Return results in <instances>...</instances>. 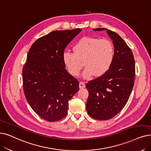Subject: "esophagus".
Wrapping results in <instances>:
<instances>
[{
  "mask_svg": "<svg viewBox=\"0 0 151 151\" xmlns=\"http://www.w3.org/2000/svg\"><path fill=\"white\" fill-rule=\"evenodd\" d=\"M85 83L83 82V81H80V84H79V87L80 89H82V88H85Z\"/></svg>",
  "mask_w": 151,
  "mask_h": 151,
  "instance_id": "obj_1",
  "label": "esophagus"
}]
</instances>
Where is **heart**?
Wrapping results in <instances>:
<instances>
[{
    "mask_svg": "<svg viewBox=\"0 0 151 151\" xmlns=\"http://www.w3.org/2000/svg\"><path fill=\"white\" fill-rule=\"evenodd\" d=\"M74 52L65 50L63 60L69 73L73 76L79 75L86 66L83 75L89 78L94 74L99 76L109 70L114 58V47L107 39L83 37L74 45Z\"/></svg>",
    "mask_w": 151,
    "mask_h": 151,
    "instance_id": "heart-1",
    "label": "heart"
}]
</instances>
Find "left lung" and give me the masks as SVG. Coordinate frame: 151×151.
<instances>
[{
    "label": "left lung",
    "mask_w": 151,
    "mask_h": 151,
    "mask_svg": "<svg viewBox=\"0 0 151 151\" xmlns=\"http://www.w3.org/2000/svg\"><path fill=\"white\" fill-rule=\"evenodd\" d=\"M114 46V58L109 70L86 85L89 92L86 110L96 120L112 119L125 106L134 86L135 62L131 49L116 32L106 28Z\"/></svg>",
    "instance_id": "left-lung-1"
}]
</instances>
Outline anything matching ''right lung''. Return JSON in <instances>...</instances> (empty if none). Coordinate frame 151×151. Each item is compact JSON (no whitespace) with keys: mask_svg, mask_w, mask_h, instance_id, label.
<instances>
[{"mask_svg":"<svg viewBox=\"0 0 151 151\" xmlns=\"http://www.w3.org/2000/svg\"><path fill=\"white\" fill-rule=\"evenodd\" d=\"M80 28L54 31L36 40L22 71L26 99L35 112L48 122L66 116L68 101L79 91V81L65 69L63 54Z\"/></svg>","mask_w":151,"mask_h":151,"instance_id":"add662e5","label":"right lung"}]
</instances>
